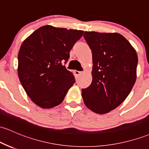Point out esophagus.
Wrapping results in <instances>:
<instances>
[{
  "label": "esophagus",
  "mask_w": 149,
  "mask_h": 149,
  "mask_svg": "<svg viewBox=\"0 0 149 149\" xmlns=\"http://www.w3.org/2000/svg\"><path fill=\"white\" fill-rule=\"evenodd\" d=\"M75 74H76V76L79 77V76H81V75L83 74V72L82 71H75Z\"/></svg>",
  "instance_id": "34e87169"
}]
</instances>
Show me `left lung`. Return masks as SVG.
<instances>
[{"instance_id":"8db88e82","label":"left lung","mask_w":149,"mask_h":149,"mask_svg":"<svg viewBox=\"0 0 149 149\" xmlns=\"http://www.w3.org/2000/svg\"><path fill=\"white\" fill-rule=\"evenodd\" d=\"M92 51V83L82 89L83 102L97 114L108 113L129 95L136 79L138 56L129 41L119 33L85 32Z\"/></svg>"}]
</instances>
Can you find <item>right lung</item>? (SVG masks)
Segmentation results:
<instances>
[{"label":"right lung","instance_id":"1","mask_svg":"<svg viewBox=\"0 0 149 149\" xmlns=\"http://www.w3.org/2000/svg\"><path fill=\"white\" fill-rule=\"evenodd\" d=\"M83 31L42 26L24 40L18 53L17 73L33 102L52 108L63 102L75 77L63 66Z\"/></svg>","mask_w":149,"mask_h":149}]
</instances>
